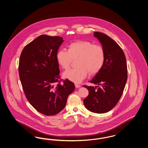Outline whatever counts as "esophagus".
Listing matches in <instances>:
<instances>
[{
  "label": "esophagus",
  "instance_id": "esophagus-1",
  "mask_svg": "<svg viewBox=\"0 0 148 148\" xmlns=\"http://www.w3.org/2000/svg\"><path fill=\"white\" fill-rule=\"evenodd\" d=\"M75 88H79L80 87V85L79 84H77V83H75Z\"/></svg>",
  "mask_w": 148,
  "mask_h": 148
}]
</instances>
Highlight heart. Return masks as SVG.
<instances>
[{
    "instance_id": "obj_1",
    "label": "heart",
    "mask_w": 148,
    "mask_h": 148,
    "mask_svg": "<svg viewBox=\"0 0 148 148\" xmlns=\"http://www.w3.org/2000/svg\"><path fill=\"white\" fill-rule=\"evenodd\" d=\"M56 59L63 69L69 68L73 60L77 59V67L65 71L64 77L75 83L82 82L90 75H95L100 71L105 61V52L99 45L86 40L73 42L68 45L67 51L61 49L56 54Z\"/></svg>"
}]
</instances>
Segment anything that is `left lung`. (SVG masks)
I'll return each instance as SVG.
<instances>
[{"mask_svg":"<svg viewBox=\"0 0 148 148\" xmlns=\"http://www.w3.org/2000/svg\"><path fill=\"white\" fill-rule=\"evenodd\" d=\"M94 35L104 49L105 61L90 81L97 86L83 85L89 91L84 103L92 112L103 113L111 110L121 99L127 80V66L124 52L117 43L102 32H95Z\"/></svg>","mask_w":148,"mask_h":148,"instance_id":"1","label":"left lung"}]
</instances>
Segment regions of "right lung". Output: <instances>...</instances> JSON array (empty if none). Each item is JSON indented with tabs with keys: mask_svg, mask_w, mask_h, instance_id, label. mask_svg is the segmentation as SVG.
I'll use <instances>...</instances> for the list:
<instances>
[{
	"mask_svg": "<svg viewBox=\"0 0 148 148\" xmlns=\"http://www.w3.org/2000/svg\"><path fill=\"white\" fill-rule=\"evenodd\" d=\"M63 42L61 37L42 35L24 47L20 57L18 73L26 97L46 116L60 112L75 89L67 79L60 82L56 54Z\"/></svg>",
	"mask_w": 148,
	"mask_h": 148,
	"instance_id": "right-lung-1",
	"label": "right lung"
}]
</instances>
